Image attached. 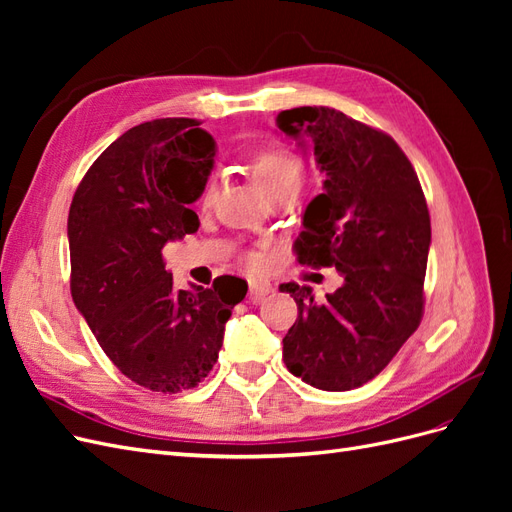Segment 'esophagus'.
Listing matches in <instances>:
<instances>
[{
  "instance_id": "34e87169",
  "label": "esophagus",
  "mask_w": 512,
  "mask_h": 512,
  "mask_svg": "<svg viewBox=\"0 0 512 512\" xmlns=\"http://www.w3.org/2000/svg\"><path fill=\"white\" fill-rule=\"evenodd\" d=\"M273 292V284L265 277H250V299L254 303H258L262 297H267V294Z\"/></svg>"
}]
</instances>
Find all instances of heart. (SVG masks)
I'll list each match as a JSON object with an SVG mask.
<instances>
[{"label":"heart","instance_id":"b5f03b06","mask_svg":"<svg viewBox=\"0 0 512 512\" xmlns=\"http://www.w3.org/2000/svg\"><path fill=\"white\" fill-rule=\"evenodd\" d=\"M252 173L260 188L265 192H271L273 188H277V185L288 183V181L299 183L301 162L297 160V156H292V153L286 149H265L254 158ZM215 192H218V185H215V179H209L203 185V192H200V205L211 207L215 200Z\"/></svg>","mask_w":512,"mask_h":512}]
</instances>
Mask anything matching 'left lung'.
<instances>
[{
	"mask_svg": "<svg viewBox=\"0 0 512 512\" xmlns=\"http://www.w3.org/2000/svg\"><path fill=\"white\" fill-rule=\"evenodd\" d=\"M277 128L301 147L309 138L324 173L294 241L297 258L344 277L322 303L309 286H280L299 307L284 363L316 389L350 391L376 378L421 324L431 243L425 194L393 138L342 111L290 108Z\"/></svg>",
	"mask_w": 512,
	"mask_h": 512,
	"instance_id": "left-lung-1",
	"label": "left lung"
}]
</instances>
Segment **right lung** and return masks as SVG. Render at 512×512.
I'll return each instance as SVG.
<instances>
[{
	"label": "right lung",
	"instance_id": "right-lung-1",
	"mask_svg": "<svg viewBox=\"0 0 512 512\" xmlns=\"http://www.w3.org/2000/svg\"><path fill=\"white\" fill-rule=\"evenodd\" d=\"M200 121L166 117L130 128L91 164L68 215L72 299L108 359L158 393L194 389L213 369L247 284L177 290L162 250L198 230L215 141Z\"/></svg>",
	"mask_w": 512,
	"mask_h": 512
}]
</instances>
